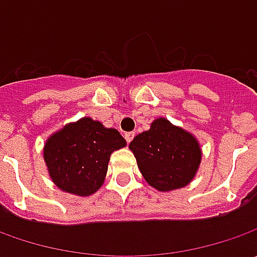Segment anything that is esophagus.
Listing matches in <instances>:
<instances>
[{
    "mask_svg": "<svg viewBox=\"0 0 257 257\" xmlns=\"http://www.w3.org/2000/svg\"><path fill=\"white\" fill-rule=\"evenodd\" d=\"M134 136H136L134 132H128V133L124 134V139H125V142H127V143H130V142L134 139Z\"/></svg>",
    "mask_w": 257,
    "mask_h": 257,
    "instance_id": "esophagus-1",
    "label": "esophagus"
}]
</instances>
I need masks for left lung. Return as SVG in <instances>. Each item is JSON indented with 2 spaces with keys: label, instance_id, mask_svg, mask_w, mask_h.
<instances>
[{
  "label": "left lung",
  "instance_id": "1",
  "mask_svg": "<svg viewBox=\"0 0 257 257\" xmlns=\"http://www.w3.org/2000/svg\"><path fill=\"white\" fill-rule=\"evenodd\" d=\"M146 182L160 192L184 187L199 169L202 153L197 140L164 118L136 136L130 143Z\"/></svg>",
  "mask_w": 257,
  "mask_h": 257
}]
</instances>
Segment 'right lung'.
Returning a JSON list of instances; mask_svg holds the SVG:
<instances>
[{
    "mask_svg": "<svg viewBox=\"0 0 257 257\" xmlns=\"http://www.w3.org/2000/svg\"><path fill=\"white\" fill-rule=\"evenodd\" d=\"M124 146L125 140L115 128L84 117L48 139L44 160L61 190L90 196L103 184L110 154Z\"/></svg>",
    "mask_w": 257,
    "mask_h": 257,
    "instance_id": "right-lung-1",
    "label": "right lung"
}]
</instances>
